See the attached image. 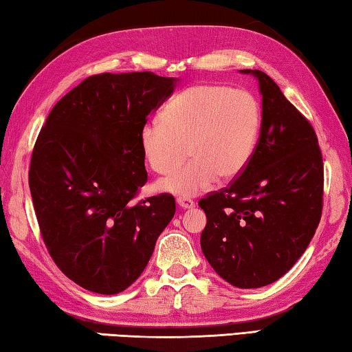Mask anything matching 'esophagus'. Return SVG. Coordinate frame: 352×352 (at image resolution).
<instances>
[{
	"instance_id": "34e87169",
	"label": "esophagus",
	"mask_w": 352,
	"mask_h": 352,
	"mask_svg": "<svg viewBox=\"0 0 352 352\" xmlns=\"http://www.w3.org/2000/svg\"><path fill=\"white\" fill-rule=\"evenodd\" d=\"M176 203L179 204V207H182V209H190V207H195V201L187 198V197H179L176 199Z\"/></svg>"
}]
</instances>
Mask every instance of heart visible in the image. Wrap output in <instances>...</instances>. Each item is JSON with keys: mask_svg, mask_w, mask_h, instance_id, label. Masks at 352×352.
<instances>
[{"mask_svg": "<svg viewBox=\"0 0 352 352\" xmlns=\"http://www.w3.org/2000/svg\"><path fill=\"white\" fill-rule=\"evenodd\" d=\"M262 129V107L248 90L221 84L184 89L165 106L162 122L140 128V148L149 166L171 175L190 151L192 162L159 184L165 192L195 197L218 177L232 179L251 162Z\"/></svg>", "mask_w": 352, "mask_h": 352, "instance_id": "1", "label": "heart"}]
</instances>
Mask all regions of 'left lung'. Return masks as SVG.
<instances>
[{
	"label": "left lung",
	"mask_w": 352,
	"mask_h": 352,
	"mask_svg": "<svg viewBox=\"0 0 352 352\" xmlns=\"http://www.w3.org/2000/svg\"><path fill=\"white\" fill-rule=\"evenodd\" d=\"M262 129L251 162L199 199L207 223L201 250L218 276L239 289L282 278L304 254L322 212L324 168L309 120L261 70Z\"/></svg>",
	"instance_id": "1"
}]
</instances>
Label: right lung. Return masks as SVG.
<instances>
[{
  "label": "right lung",
  "mask_w": 352,
  "mask_h": 352,
  "mask_svg": "<svg viewBox=\"0 0 352 352\" xmlns=\"http://www.w3.org/2000/svg\"><path fill=\"white\" fill-rule=\"evenodd\" d=\"M175 84L151 72L94 74L56 102L38 132L30 188L40 234L85 290L128 289L175 217L170 193L134 201L148 181L140 128Z\"/></svg>",
  "instance_id": "add662e5"
}]
</instances>
